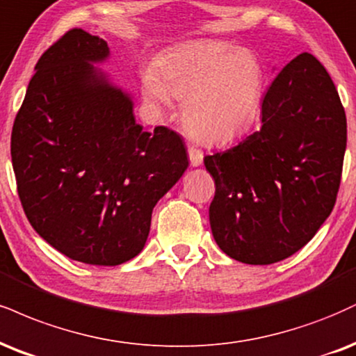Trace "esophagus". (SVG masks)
Instances as JSON below:
<instances>
[{"label": "esophagus", "mask_w": 356, "mask_h": 356, "mask_svg": "<svg viewBox=\"0 0 356 356\" xmlns=\"http://www.w3.org/2000/svg\"><path fill=\"white\" fill-rule=\"evenodd\" d=\"M187 154H189V161H191L192 165L197 167V165L202 164L204 152L200 151L199 147H195V145H189V147H187Z\"/></svg>", "instance_id": "obj_1"}]
</instances>
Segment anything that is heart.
I'll return each mask as SVG.
<instances>
[{"label": "heart", "instance_id": "heart-1", "mask_svg": "<svg viewBox=\"0 0 356 356\" xmlns=\"http://www.w3.org/2000/svg\"><path fill=\"white\" fill-rule=\"evenodd\" d=\"M265 72L259 58L230 42L199 40L161 56L145 74L147 99L169 106L182 99L181 121L192 139L207 145L237 140L254 126L262 104Z\"/></svg>", "mask_w": 356, "mask_h": 356}]
</instances>
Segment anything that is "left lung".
<instances>
[{
    "label": "left lung",
    "mask_w": 356,
    "mask_h": 356,
    "mask_svg": "<svg viewBox=\"0 0 356 356\" xmlns=\"http://www.w3.org/2000/svg\"><path fill=\"white\" fill-rule=\"evenodd\" d=\"M346 149V115L315 56L277 74L262 102V127L204 157L216 182L212 235L238 262L268 265L314 238L335 205Z\"/></svg>",
    "instance_id": "obj_1"
}]
</instances>
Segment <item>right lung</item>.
<instances>
[{"instance_id":"add662e5","label":"right lung","mask_w":356,"mask_h":356,"mask_svg":"<svg viewBox=\"0 0 356 356\" xmlns=\"http://www.w3.org/2000/svg\"><path fill=\"white\" fill-rule=\"evenodd\" d=\"M108 42L72 28L42 53L11 132L18 195L33 229L89 265L143 250L157 200L186 172L182 137L143 129L132 99L92 63Z\"/></svg>"}]
</instances>
